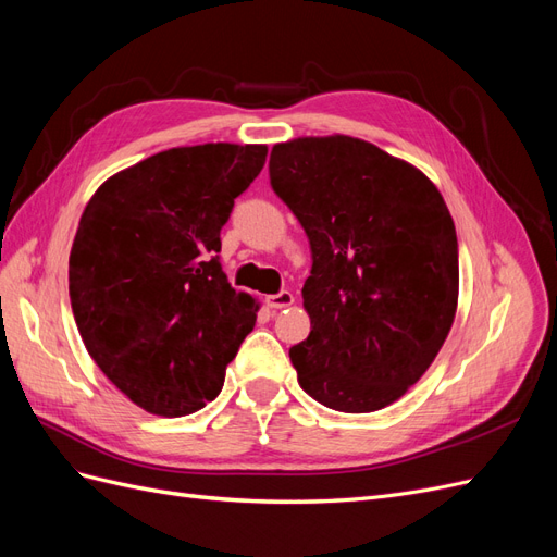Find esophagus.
<instances>
[{
	"label": "esophagus",
	"instance_id": "1",
	"mask_svg": "<svg viewBox=\"0 0 557 557\" xmlns=\"http://www.w3.org/2000/svg\"><path fill=\"white\" fill-rule=\"evenodd\" d=\"M293 301H295V297H293V293H288V290H281L278 295L267 297V305L272 307V309H285V307H290Z\"/></svg>",
	"mask_w": 557,
	"mask_h": 557
}]
</instances>
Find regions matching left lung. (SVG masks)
I'll return each instance as SVG.
<instances>
[{
	"mask_svg": "<svg viewBox=\"0 0 557 557\" xmlns=\"http://www.w3.org/2000/svg\"><path fill=\"white\" fill-rule=\"evenodd\" d=\"M269 181L311 244V332L290 348L301 391L334 411H379L428 372L458 309L446 201L409 162L344 134L276 144Z\"/></svg>",
	"mask_w": 557,
	"mask_h": 557,
	"instance_id": "left-lung-1",
	"label": "left lung"
}]
</instances>
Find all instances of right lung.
<instances>
[{
    "instance_id": "1",
    "label": "right lung",
    "mask_w": 557,
    "mask_h": 557,
    "mask_svg": "<svg viewBox=\"0 0 557 557\" xmlns=\"http://www.w3.org/2000/svg\"><path fill=\"white\" fill-rule=\"evenodd\" d=\"M267 146L170 148L99 185L70 256L90 358L137 407L176 418L223 391L258 305L227 283L221 230Z\"/></svg>"
}]
</instances>
